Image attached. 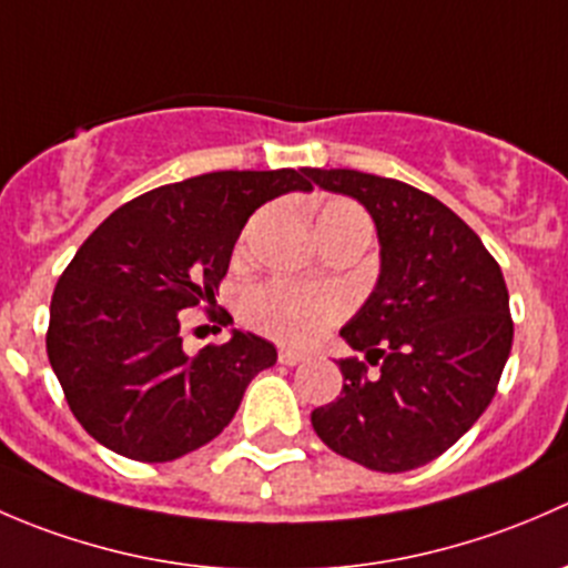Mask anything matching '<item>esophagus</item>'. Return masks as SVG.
<instances>
[{
  "instance_id": "esophagus-1",
  "label": "esophagus",
  "mask_w": 568,
  "mask_h": 568,
  "mask_svg": "<svg viewBox=\"0 0 568 568\" xmlns=\"http://www.w3.org/2000/svg\"><path fill=\"white\" fill-rule=\"evenodd\" d=\"M277 359L283 365H300V363H305L307 359V354L305 352H296V348H280L277 352Z\"/></svg>"
}]
</instances>
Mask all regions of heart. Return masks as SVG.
<instances>
[{
	"label": "heart",
	"instance_id": "heart-1",
	"mask_svg": "<svg viewBox=\"0 0 568 568\" xmlns=\"http://www.w3.org/2000/svg\"><path fill=\"white\" fill-rule=\"evenodd\" d=\"M318 233L332 227H368V216L348 200H329L318 211ZM244 321L274 341L307 346L346 313L341 291L324 285H300L288 280H268L255 285L242 300Z\"/></svg>",
	"mask_w": 568,
	"mask_h": 568
}]
</instances>
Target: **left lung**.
I'll list each match as a JSON object with an SVG mask.
<instances>
[{
	"label": "left lung",
	"mask_w": 568,
	"mask_h": 568,
	"mask_svg": "<svg viewBox=\"0 0 568 568\" xmlns=\"http://www.w3.org/2000/svg\"><path fill=\"white\" fill-rule=\"evenodd\" d=\"M326 192L365 205L379 236V280L341 337L343 390L313 409L326 448L376 473L443 456L495 398L514 324L500 266L478 233L432 194L395 178L305 168Z\"/></svg>",
	"instance_id": "1"
}]
</instances>
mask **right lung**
Returning a JSON list of instances; mask_svg holds the SVG:
<instances>
[{"instance_id":"add662e5","label":"right lung","mask_w":568,"mask_h":568,"mask_svg":"<svg viewBox=\"0 0 568 568\" xmlns=\"http://www.w3.org/2000/svg\"><path fill=\"white\" fill-rule=\"evenodd\" d=\"M305 170H222L120 205L51 296L45 352L73 417L114 454L173 462L211 443L277 348L233 329L189 357L181 311L214 300L252 211L311 192Z\"/></svg>"}]
</instances>
